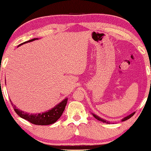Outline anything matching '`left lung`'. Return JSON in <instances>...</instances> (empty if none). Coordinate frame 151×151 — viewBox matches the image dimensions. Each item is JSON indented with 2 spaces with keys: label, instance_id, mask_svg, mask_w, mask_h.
Listing matches in <instances>:
<instances>
[{
  "label": "left lung",
  "instance_id": "8db88e82",
  "mask_svg": "<svg viewBox=\"0 0 151 151\" xmlns=\"http://www.w3.org/2000/svg\"><path fill=\"white\" fill-rule=\"evenodd\" d=\"M134 113L135 112H133V113H132L131 114H129V115H128L127 116H126V117H125V118H123V119L121 120V121H127V119H129V118H130L133 115H134ZM92 115L94 116V117L96 118V119H98V121H102V122H103V123H110L109 122V121H106V120H104V119H103V118H100V116H97V115H95V114H94L93 113H92Z\"/></svg>",
  "mask_w": 151,
  "mask_h": 151
}]
</instances>
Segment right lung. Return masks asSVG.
Segmentation results:
<instances>
[{"mask_svg": "<svg viewBox=\"0 0 151 151\" xmlns=\"http://www.w3.org/2000/svg\"><path fill=\"white\" fill-rule=\"evenodd\" d=\"M36 40H38V38H34V39L25 42L24 43L20 44L18 47L24 45V44ZM10 102L13 106V108H14L15 112H16L21 118H24V119L29 121L30 123L35 124V125H47L54 123L55 122L58 121V119H59L60 116H62L63 112L64 111L67 102H68V98H66L65 99H64L63 100H62L61 102H59L58 104H56L54 107L51 108V109L47 111L42 112V113L37 114H30L28 113V112L24 111L17 108V106L14 105V104L12 102L11 100Z\"/></svg>", "mask_w": 151, "mask_h": 151, "instance_id": "add662e5", "label": "right lung"}]
</instances>
